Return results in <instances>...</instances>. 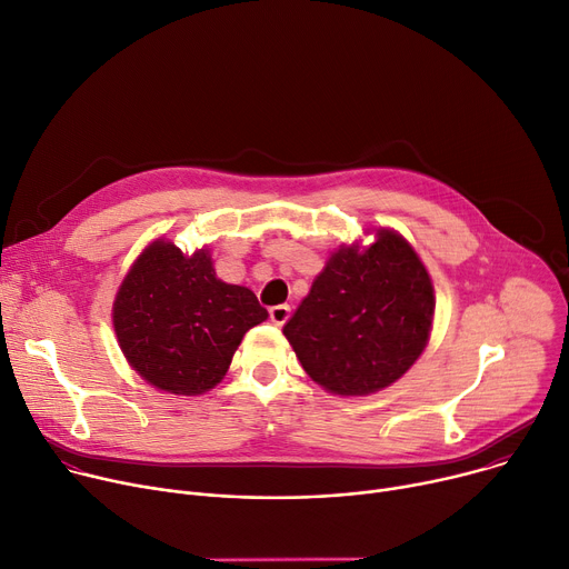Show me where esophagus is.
Wrapping results in <instances>:
<instances>
[{"instance_id":"esophagus-1","label":"esophagus","mask_w":569,"mask_h":569,"mask_svg":"<svg viewBox=\"0 0 569 569\" xmlns=\"http://www.w3.org/2000/svg\"><path fill=\"white\" fill-rule=\"evenodd\" d=\"M288 318H290V307H288V305H277V307L270 309V320H272L277 327L286 325Z\"/></svg>"}]
</instances>
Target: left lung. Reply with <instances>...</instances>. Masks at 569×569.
<instances>
[{
    "instance_id": "8db88e82",
    "label": "left lung",
    "mask_w": 569,
    "mask_h": 569,
    "mask_svg": "<svg viewBox=\"0 0 569 569\" xmlns=\"http://www.w3.org/2000/svg\"><path fill=\"white\" fill-rule=\"evenodd\" d=\"M435 290L421 258L393 231L338 249L283 333L313 382L338 396L375 393L421 357Z\"/></svg>"
}]
</instances>
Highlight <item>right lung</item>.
Instances as JSON below:
<instances>
[{
	"instance_id": "right-lung-1",
	"label": "right lung",
	"mask_w": 569,
	"mask_h": 569,
	"mask_svg": "<svg viewBox=\"0 0 569 569\" xmlns=\"http://www.w3.org/2000/svg\"><path fill=\"white\" fill-rule=\"evenodd\" d=\"M262 320L258 297L217 279L206 249L182 256L164 240L137 258L113 301L126 359L148 385L176 396L217 387L242 336Z\"/></svg>"
}]
</instances>
